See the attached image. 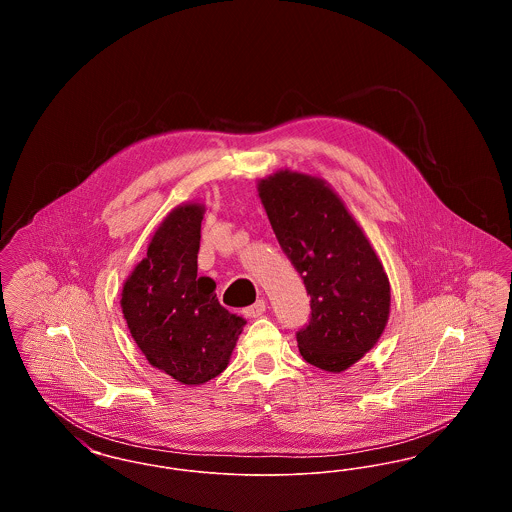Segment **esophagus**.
Returning <instances> with one entry per match:
<instances>
[{
	"mask_svg": "<svg viewBox=\"0 0 512 512\" xmlns=\"http://www.w3.org/2000/svg\"><path fill=\"white\" fill-rule=\"evenodd\" d=\"M267 311V301L265 299H257L251 307L244 309V315L247 318H259Z\"/></svg>",
	"mask_w": 512,
	"mask_h": 512,
	"instance_id": "obj_1",
	"label": "esophagus"
}]
</instances>
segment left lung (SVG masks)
I'll list each match as a JSON object with an SVG mask.
<instances>
[{
	"mask_svg": "<svg viewBox=\"0 0 512 512\" xmlns=\"http://www.w3.org/2000/svg\"><path fill=\"white\" fill-rule=\"evenodd\" d=\"M259 197L284 255L311 295L309 322L295 332L309 365L341 372L382 336L390 282L363 230L322 180L280 171Z\"/></svg>",
	"mask_w": 512,
	"mask_h": 512,
	"instance_id": "1",
	"label": "left lung"
}]
</instances>
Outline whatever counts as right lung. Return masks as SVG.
Returning a JSON list of instances; mask_svg holds the SVG:
<instances>
[{"label":"right lung","instance_id":"1","mask_svg":"<svg viewBox=\"0 0 512 512\" xmlns=\"http://www.w3.org/2000/svg\"><path fill=\"white\" fill-rule=\"evenodd\" d=\"M201 220L197 203L174 209L128 276L121 299L128 330L149 365L188 386L219 376L245 324L220 305L215 282L197 276Z\"/></svg>","mask_w":512,"mask_h":512}]
</instances>
